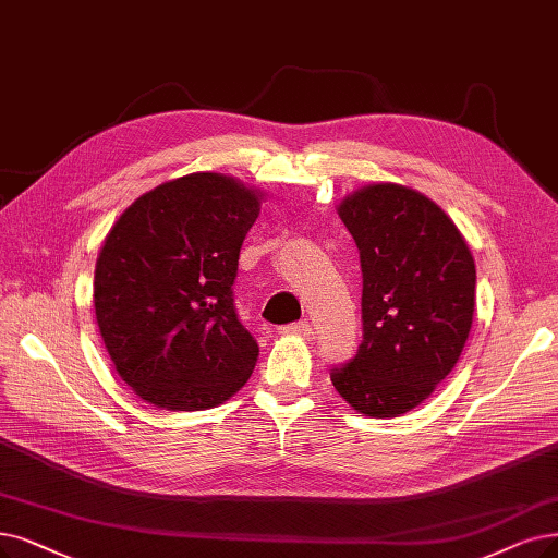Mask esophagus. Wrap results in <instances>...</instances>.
<instances>
[{"label":"esophagus","mask_w":558,"mask_h":558,"mask_svg":"<svg viewBox=\"0 0 558 558\" xmlns=\"http://www.w3.org/2000/svg\"><path fill=\"white\" fill-rule=\"evenodd\" d=\"M281 333H300V337H308L311 333V325L306 320H300V323H291V325H283L279 327Z\"/></svg>","instance_id":"1"}]
</instances>
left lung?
<instances>
[{"label": "left lung", "instance_id": "obj_1", "mask_svg": "<svg viewBox=\"0 0 558 558\" xmlns=\"http://www.w3.org/2000/svg\"><path fill=\"white\" fill-rule=\"evenodd\" d=\"M339 215L362 260L364 341L331 383L366 416L391 418L426 400L470 337L476 265L428 196L393 183L348 196Z\"/></svg>", "mask_w": 558, "mask_h": 558}]
</instances>
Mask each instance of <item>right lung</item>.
Wrapping results in <instances>:
<instances>
[{
  "mask_svg": "<svg viewBox=\"0 0 558 558\" xmlns=\"http://www.w3.org/2000/svg\"><path fill=\"white\" fill-rule=\"evenodd\" d=\"M258 213V194L235 178L190 173L140 196L105 238L96 320L146 403L206 410L250 380L258 343L238 318L233 283Z\"/></svg>",
  "mask_w": 558,
  "mask_h": 558,
  "instance_id": "right-lung-1",
  "label": "right lung"
}]
</instances>
